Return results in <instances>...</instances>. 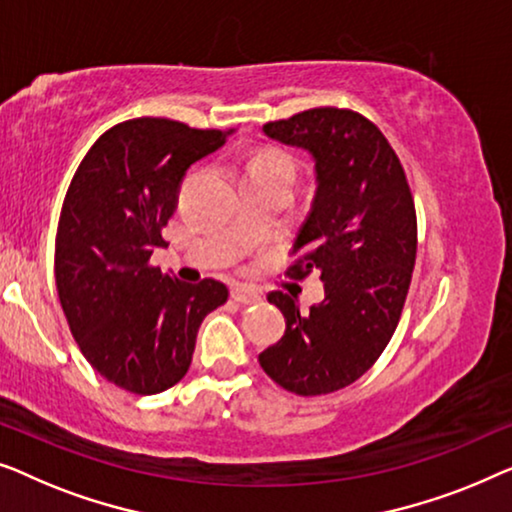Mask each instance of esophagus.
Here are the masks:
<instances>
[{
	"instance_id": "obj_1",
	"label": "esophagus",
	"mask_w": 512,
	"mask_h": 512,
	"mask_svg": "<svg viewBox=\"0 0 512 512\" xmlns=\"http://www.w3.org/2000/svg\"><path fill=\"white\" fill-rule=\"evenodd\" d=\"M232 299L236 301V304L253 306V304H259V301H262V294L253 290V287H248V285H234L232 287Z\"/></svg>"
}]
</instances>
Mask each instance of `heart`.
Masks as SVG:
<instances>
[{"label": "heart", "mask_w": 512, "mask_h": 512, "mask_svg": "<svg viewBox=\"0 0 512 512\" xmlns=\"http://www.w3.org/2000/svg\"><path fill=\"white\" fill-rule=\"evenodd\" d=\"M250 167H280V169L292 171V162L280 153H264V155H259L257 160L250 164Z\"/></svg>", "instance_id": "1"}]
</instances>
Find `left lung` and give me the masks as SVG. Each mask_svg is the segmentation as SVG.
<instances>
[{"mask_svg": "<svg viewBox=\"0 0 512 512\" xmlns=\"http://www.w3.org/2000/svg\"><path fill=\"white\" fill-rule=\"evenodd\" d=\"M262 129L315 160L318 187L285 276L320 273L325 301L301 313L290 294L269 292L285 334L259 364L287 392L318 397L362 378L399 325L417 253L415 201L390 141L362 113L318 106Z\"/></svg>", "mask_w": 512, "mask_h": 512, "instance_id": "left-lung-1", "label": "left lung"}]
</instances>
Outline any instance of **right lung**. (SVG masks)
<instances>
[{"label":"right lung","instance_id":"obj_1","mask_svg":"<svg viewBox=\"0 0 512 512\" xmlns=\"http://www.w3.org/2000/svg\"><path fill=\"white\" fill-rule=\"evenodd\" d=\"M234 129H194L134 118L92 143L64 197L55 236V283L83 357L132 394L174 387L190 369L201 322L229 297L225 283L197 285L150 264L176 211L178 187Z\"/></svg>","mask_w":512,"mask_h":512}]
</instances>
